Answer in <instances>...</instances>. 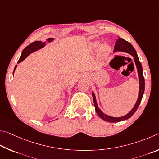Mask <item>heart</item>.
I'll list each match as a JSON object with an SVG mask.
<instances>
[{
    "label": "heart",
    "instance_id": "b5f03b06",
    "mask_svg": "<svg viewBox=\"0 0 159 159\" xmlns=\"http://www.w3.org/2000/svg\"><path fill=\"white\" fill-rule=\"evenodd\" d=\"M100 44H101L100 42L94 41L90 43V47L92 49L96 50L99 48ZM110 52H111V47L108 44H102L101 47H100V54H101L102 57H107V56H108L110 54Z\"/></svg>",
    "mask_w": 159,
    "mask_h": 159
}]
</instances>
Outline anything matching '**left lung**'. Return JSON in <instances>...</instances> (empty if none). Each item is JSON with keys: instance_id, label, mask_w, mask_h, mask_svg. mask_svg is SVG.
<instances>
[{"instance_id": "obj_1", "label": "left lung", "mask_w": 159, "mask_h": 159, "mask_svg": "<svg viewBox=\"0 0 159 159\" xmlns=\"http://www.w3.org/2000/svg\"><path fill=\"white\" fill-rule=\"evenodd\" d=\"M117 51H121V52L129 53V54L132 55L133 58H134V61H135L136 67H137V70H138V72L139 82H140V89H139L138 98L137 100V102H136L135 106L133 107V108L130 112H129L127 115H126L124 116H121V117H112V116H108L102 112V111L99 109L98 105H97L95 94L92 93L94 106H95L96 113L98 114V116L102 119V120H104L105 121L110 122V123H112V122L115 123V122H119L121 121H124V120H126V119L131 117V116L133 115V114H134L136 112V110H138L139 105H140V102H141L142 98H143L144 91V78L143 76V67H142L141 63H140V60H139L138 54L135 52L134 47L132 46L131 44L129 43L128 41L125 40L124 39L119 38L118 40L116 42L115 49H114V52H117Z\"/></svg>"}]
</instances>
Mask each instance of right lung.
I'll return each mask as SVG.
<instances>
[{
  "label": "right lung",
  "instance_id": "1",
  "mask_svg": "<svg viewBox=\"0 0 159 159\" xmlns=\"http://www.w3.org/2000/svg\"><path fill=\"white\" fill-rule=\"evenodd\" d=\"M53 40H54V38H48L47 39V42L49 43V42H52ZM44 45H45V43H43L42 41H35L31 44H30L29 45H28L26 48L23 50V52L21 53V57L19 58V60L18 61L17 63H21V61H23L30 54H31L32 52L35 51H37L38 49L43 48ZM16 66H15V69H14V72H15ZM14 72H13V74H14Z\"/></svg>",
  "mask_w": 159,
  "mask_h": 159
}]
</instances>
